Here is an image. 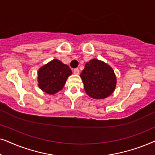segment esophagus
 Listing matches in <instances>:
<instances>
[{"instance_id": "1", "label": "esophagus", "mask_w": 155, "mask_h": 155, "mask_svg": "<svg viewBox=\"0 0 155 155\" xmlns=\"http://www.w3.org/2000/svg\"><path fill=\"white\" fill-rule=\"evenodd\" d=\"M73 72H74V74H79V69H74Z\"/></svg>"}]
</instances>
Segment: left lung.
I'll list each match as a JSON object with an SVG mask.
<instances>
[{
  "label": "left lung",
  "instance_id": "obj_1",
  "mask_svg": "<svg viewBox=\"0 0 155 155\" xmlns=\"http://www.w3.org/2000/svg\"><path fill=\"white\" fill-rule=\"evenodd\" d=\"M80 76L86 93L95 99H104L109 96L116 86V77L112 68L96 59L86 64Z\"/></svg>",
  "mask_w": 155,
  "mask_h": 155
}]
</instances>
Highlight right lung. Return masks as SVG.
Returning a JSON list of instances; mask_svg holds the SVG:
<instances>
[{
    "mask_svg": "<svg viewBox=\"0 0 155 155\" xmlns=\"http://www.w3.org/2000/svg\"><path fill=\"white\" fill-rule=\"evenodd\" d=\"M72 71L69 67L54 59L38 70V86L43 91L54 94L62 89Z\"/></svg>",
    "mask_w": 155,
    "mask_h": 155,
    "instance_id": "add662e5",
    "label": "right lung"
}]
</instances>
